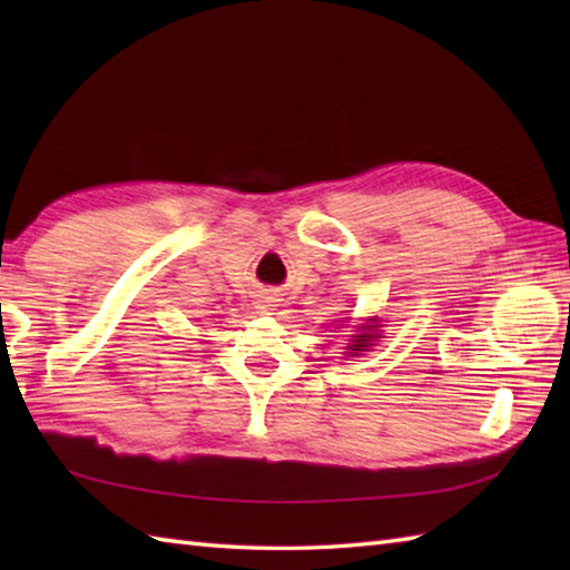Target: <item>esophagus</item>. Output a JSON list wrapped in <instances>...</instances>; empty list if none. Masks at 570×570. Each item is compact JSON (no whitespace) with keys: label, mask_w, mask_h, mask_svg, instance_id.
Returning a JSON list of instances; mask_svg holds the SVG:
<instances>
[{"label":"esophagus","mask_w":570,"mask_h":570,"mask_svg":"<svg viewBox=\"0 0 570 570\" xmlns=\"http://www.w3.org/2000/svg\"><path fill=\"white\" fill-rule=\"evenodd\" d=\"M257 308H259V311H269V308H272L269 296H262V298L257 301Z\"/></svg>","instance_id":"obj_1"}]
</instances>
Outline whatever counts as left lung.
<instances>
[{
	"label": "left lung",
	"mask_w": 570,
	"mask_h": 570,
	"mask_svg": "<svg viewBox=\"0 0 570 570\" xmlns=\"http://www.w3.org/2000/svg\"><path fill=\"white\" fill-rule=\"evenodd\" d=\"M353 337H355V341H353V345H350V350H355V355H357L360 350H365L370 345L374 333H362V335H353Z\"/></svg>",
	"instance_id": "1"
}]
</instances>
